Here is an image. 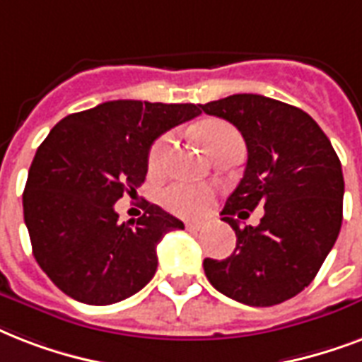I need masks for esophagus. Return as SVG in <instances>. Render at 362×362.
Here are the masks:
<instances>
[{
  "mask_svg": "<svg viewBox=\"0 0 362 362\" xmlns=\"http://www.w3.org/2000/svg\"><path fill=\"white\" fill-rule=\"evenodd\" d=\"M185 226H187V230H190V232H198L204 228V225H202V223H194V221H187V223H185Z\"/></svg>",
  "mask_w": 362,
  "mask_h": 362,
  "instance_id": "34e87169",
  "label": "esophagus"
}]
</instances>
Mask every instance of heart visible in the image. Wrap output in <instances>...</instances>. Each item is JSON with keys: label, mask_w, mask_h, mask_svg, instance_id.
Listing matches in <instances>:
<instances>
[{"label": "heart", "mask_w": 362, "mask_h": 362, "mask_svg": "<svg viewBox=\"0 0 362 362\" xmlns=\"http://www.w3.org/2000/svg\"><path fill=\"white\" fill-rule=\"evenodd\" d=\"M200 139L206 145L207 153L215 147H219L223 143L230 139H240L238 132L223 122H207L200 128ZM172 137L162 136L158 137L149 151V166L153 170L160 166L164 156L168 153ZM213 200V192L206 187L190 183H173L162 192V204L168 211L175 213L179 217H200L209 209Z\"/></svg>", "instance_id": "obj_1"}]
</instances>
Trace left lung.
Segmentation results:
<instances>
[{"label":"left lung","instance_id":"8db88e82","mask_svg":"<svg viewBox=\"0 0 362 362\" xmlns=\"http://www.w3.org/2000/svg\"><path fill=\"white\" fill-rule=\"evenodd\" d=\"M236 126L247 145L245 172L223 209L236 249L204 260L219 293L247 306H276L313 281L341 226L344 175L338 155L302 109L260 94H234L200 105ZM265 207L257 227L233 219Z\"/></svg>","mask_w":362,"mask_h":362}]
</instances>
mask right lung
I'll return each mask as SVG.
<instances>
[{"mask_svg":"<svg viewBox=\"0 0 362 362\" xmlns=\"http://www.w3.org/2000/svg\"><path fill=\"white\" fill-rule=\"evenodd\" d=\"M200 113L194 103L115 100L67 115L45 137L22 206L33 257L62 293L107 306L153 279L156 245L185 225L151 202L119 225L113 206L141 187L156 137Z\"/></svg>","mask_w":362,"mask_h":362,"instance_id":"right-lung-1","label":"right lung"}]
</instances>
